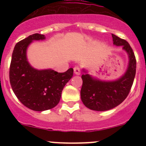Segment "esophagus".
Wrapping results in <instances>:
<instances>
[{
  "label": "esophagus",
  "instance_id": "obj_1",
  "mask_svg": "<svg viewBox=\"0 0 146 146\" xmlns=\"http://www.w3.org/2000/svg\"><path fill=\"white\" fill-rule=\"evenodd\" d=\"M74 73L76 75H80V69L79 67H74Z\"/></svg>",
  "mask_w": 146,
  "mask_h": 146
}]
</instances>
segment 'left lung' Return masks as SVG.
<instances>
[{
	"mask_svg": "<svg viewBox=\"0 0 146 146\" xmlns=\"http://www.w3.org/2000/svg\"><path fill=\"white\" fill-rule=\"evenodd\" d=\"M112 36L113 44L122 46L128 55V65L124 74L113 80H100L82 69L81 100L86 108L95 111L109 110L123 102L129 93L136 73V59L129 44L115 35L112 34Z\"/></svg>",
	"mask_w": 146,
	"mask_h": 146,
	"instance_id": "1",
	"label": "left lung"
}]
</instances>
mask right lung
I'll return each mask as SVG.
<instances>
[{"instance_id":"obj_1","label":"right lung","mask_w":146,"mask_h":146,"mask_svg":"<svg viewBox=\"0 0 146 146\" xmlns=\"http://www.w3.org/2000/svg\"><path fill=\"white\" fill-rule=\"evenodd\" d=\"M46 38L44 35L34 33L16 44L12 52L9 80L13 91L29 109L42 112L55 108L60 102L64 86L73 76V69L64 73L52 69H37L27 57L28 47L33 41Z\"/></svg>"}]
</instances>
